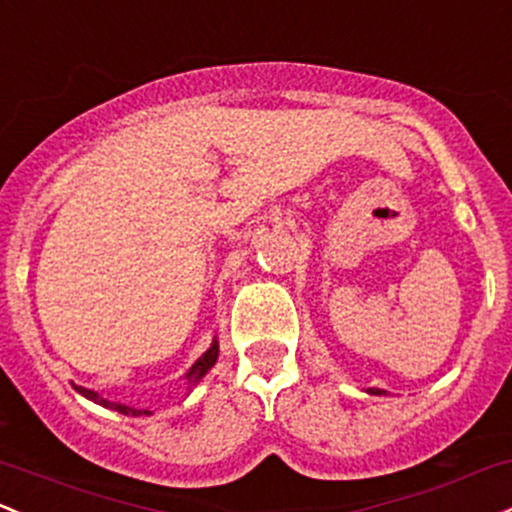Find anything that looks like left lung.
<instances>
[{"label":"left lung","instance_id":"1","mask_svg":"<svg viewBox=\"0 0 512 512\" xmlns=\"http://www.w3.org/2000/svg\"><path fill=\"white\" fill-rule=\"evenodd\" d=\"M369 393H372V396H381V393H386V391H381V389H369Z\"/></svg>","mask_w":512,"mask_h":512}]
</instances>
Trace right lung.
<instances>
[{"mask_svg":"<svg viewBox=\"0 0 512 512\" xmlns=\"http://www.w3.org/2000/svg\"><path fill=\"white\" fill-rule=\"evenodd\" d=\"M216 359H218V340L213 338L209 350H206L204 355L196 359V362L192 364V369H189V372L184 374V379L189 381V386H187L189 391H192V386H196L201 379H204L206 372H209L213 364H216ZM72 386H75V384H72ZM75 391L82 393V396L89 398V401L99 403V406H104V408H111V411H119V413H123V415H133V418H138V415H153L150 411H145V408H131V406H126V403L106 401V398L99 396L97 391H89V389H84V386H75Z\"/></svg>","mask_w":512,"mask_h":512,"instance_id":"obj_1","label":"right lung"}]
</instances>
